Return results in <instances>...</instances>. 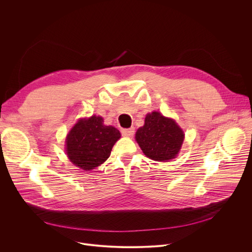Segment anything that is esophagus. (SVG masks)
Wrapping results in <instances>:
<instances>
[{
	"label": "esophagus",
	"mask_w": 252,
	"mask_h": 252,
	"mask_svg": "<svg viewBox=\"0 0 252 252\" xmlns=\"http://www.w3.org/2000/svg\"><path fill=\"white\" fill-rule=\"evenodd\" d=\"M122 133L125 136H131L134 133V128L133 127H129V128H122Z\"/></svg>",
	"instance_id": "34e87169"
}]
</instances>
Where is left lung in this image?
Instances as JSON below:
<instances>
[{"instance_id":"obj_1","label":"left lung","mask_w":252,"mask_h":252,"mask_svg":"<svg viewBox=\"0 0 252 252\" xmlns=\"http://www.w3.org/2000/svg\"><path fill=\"white\" fill-rule=\"evenodd\" d=\"M135 139L148 158L156 161H168L181 151L185 133L174 120L153 112L147 115L143 126L136 130Z\"/></svg>"}]
</instances>
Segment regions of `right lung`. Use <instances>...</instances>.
<instances>
[{"instance_id": "1", "label": "right lung", "mask_w": 252, "mask_h": 252, "mask_svg": "<svg viewBox=\"0 0 252 252\" xmlns=\"http://www.w3.org/2000/svg\"><path fill=\"white\" fill-rule=\"evenodd\" d=\"M120 137V130L104 126L101 117L81 119L66 135L65 153L75 165L90 171L110 158Z\"/></svg>"}]
</instances>
